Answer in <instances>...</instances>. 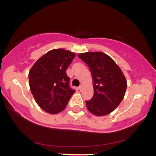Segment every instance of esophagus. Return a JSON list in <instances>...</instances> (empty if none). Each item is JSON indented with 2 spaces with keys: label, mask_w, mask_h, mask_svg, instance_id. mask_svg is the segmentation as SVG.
<instances>
[{
  "label": "esophagus",
  "mask_w": 156,
  "mask_h": 156,
  "mask_svg": "<svg viewBox=\"0 0 156 156\" xmlns=\"http://www.w3.org/2000/svg\"><path fill=\"white\" fill-rule=\"evenodd\" d=\"M78 89H79L80 91L83 90V85H82V84H80V85L79 86V87H78Z\"/></svg>",
  "instance_id": "esophagus-1"
}]
</instances>
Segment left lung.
<instances>
[{
  "label": "left lung",
  "mask_w": 156,
  "mask_h": 156,
  "mask_svg": "<svg viewBox=\"0 0 156 156\" xmlns=\"http://www.w3.org/2000/svg\"><path fill=\"white\" fill-rule=\"evenodd\" d=\"M78 56L89 66L92 73L94 95L86 101L89 112L96 116L112 112L122 101L127 81L119 66L101 52L80 53Z\"/></svg>",
  "instance_id": "1"
}]
</instances>
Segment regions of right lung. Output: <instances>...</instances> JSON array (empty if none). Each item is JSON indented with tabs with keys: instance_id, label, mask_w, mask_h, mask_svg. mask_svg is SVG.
Masks as SVG:
<instances>
[{
	"instance_id": "right-lung-1",
	"label": "right lung",
	"mask_w": 156,
	"mask_h": 156,
	"mask_svg": "<svg viewBox=\"0 0 156 156\" xmlns=\"http://www.w3.org/2000/svg\"><path fill=\"white\" fill-rule=\"evenodd\" d=\"M76 54L64 49L48 51L36 62L28 74L31 92L41 108L58 114L67 106L75 92L66 70Z\"/></svg>"
}]
</instances>
